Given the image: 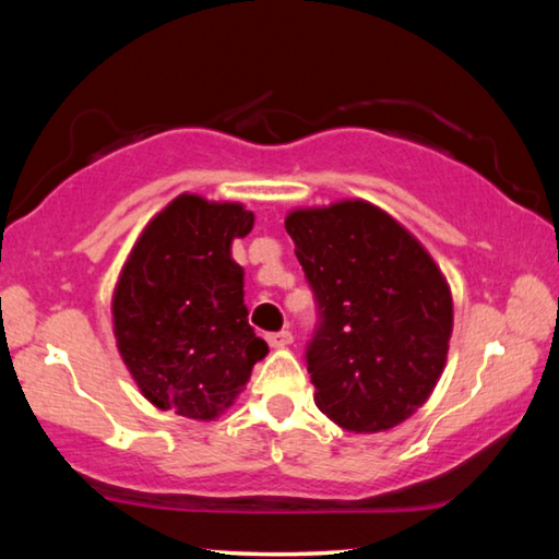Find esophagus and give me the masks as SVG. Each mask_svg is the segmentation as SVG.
<instances>
[{"instance_id":"34e87169","label":"esophagus","mask_w":559,"mask_h":559,"mask_svg":"<svg viewBox=\"0 0 559 559\" xmlns=\"http://www.w3.org/2000/svg\"><path fill=\"white\" fill-rule=\"evenodd\" d=\"M266 340L271 347H288L293 343V335H290V330H278V333L266 335Z\"/></svg>"}]
</instances>
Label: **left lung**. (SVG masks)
Returning a JSON list of instances; mask_svg holds the SVG:
<instances>
[{"label":"left lung","instance_id":"8db88e82","mask_svg":"<svg viewBox=\"0 0 559 559\" xmlns=\"http://www.w3.org/2000/svg\"><path fill=\"white\" fill-rule=\"evenodd\" d=\"M286 231L316 300L306 365L318 409L355 433L409 419L449 353L453 308L437 263L367 202L293 212Z\"/></svg>","mask_w":559,"mask_h":559}]
</instances>
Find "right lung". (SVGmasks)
I'll return each instance as SVG.
<instances>
[{"label": "right lung", "instance_id": "1", "mask_svg": "<svg viewBox=\"0 0 559 559\" xmlns=\"http://www.w3.org/2000/svg\"><path fill=\"white\" fill-rule=\"evenodd\" d=\"M253 214L182 194L140 236L122 269L112 323L118 349L150 402L214 419L269 353L243 306V269L231 241Z\"/></svg>", "mask_w": 559, "mask_h": 559}]
</instances>
